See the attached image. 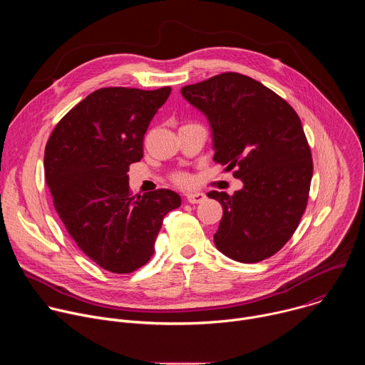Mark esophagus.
Returning a JSON list of instances; mask_svg holds the SVG:
<instances>
[{"label": "esophagus", "instance_id": "34e87169", "mask_svg": "<svg viewBox=\"0 0 365 365\" xmlns=\"http://www.w3.org/2000/svg\"><path fill=\"white\" fill-rule=\"evenodd\" d=\"M186 199L189 203H200L206 199V195L202 192H190L186 195Z\"/></svg>", "mask_w": 365, "mask_h": 365}]
</instances>
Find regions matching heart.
Returning <instances> with one entry per match:
<instances>
[{
	"mask_svg": "<svg viewBox=\"0 0 365 365\" xmlns=\"http://www.w3.org/2000/svg\"><path fill=\"white\" fill-rule=\"evenodd\" d=\"M172 179H173V182L176 183V185H179V186H190L192 183H193V179H192V176L190 175H187V173H185V172H179V173H175L173 176H172Z\"/></svg>",
	"mask_w": 365,
	"mask_h": 365,
	"instance_id": "1",
	"label": "heart"
}]
</instances>
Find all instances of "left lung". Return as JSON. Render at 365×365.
Wrapping results in <instances>:
<instances>
[{"label": "left lung", "instance_id": "left-lung-1", "mask_svg": "<svg viewBox=\"0 0 365 365\" xmlns=\"http://www.w3.org/2000/svg\"><path fill=\"white\" fill-rule=\"evenodd\" d=\"M183 98L211 125L214 160L237 170L242 189L211 190L224 210L217 248L240 263L276 254L306 210L314 175L310 148L296 111L263 83L227 72L187 85Z\"/></svg>", "mask_w": 365, "mask_h": 365}]
</instances>
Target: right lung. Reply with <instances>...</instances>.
Segmentation results:
<instances>
[{"mask_svg":"<svg viewBox=\"0 0 365 365\" xmlns=\"http://www.w3.org/2000/svg\"><path fill=\"white\" fill-rule=\"evenodd\" d=\"M170 92L98 89L59 121L46 144V183L59 218L92 262L117 274L148 262L163 218L182 203L169 189L131 196L127 175L141 160L144 134Z\"/></svg>","mask_w":365,"mask_h":365,"instance_id":"right-lung-1","label":"right lung"}]
</instances>
